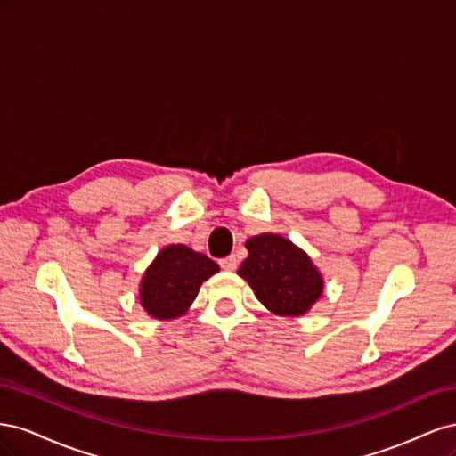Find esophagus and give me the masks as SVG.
<instances>
[{
  "mask_svg": "<svg viewBox=\"0 0 456 456\" xmlns=\"http://www.w3.org/2000/svg\"><path fill=\"white\" fill-rule=\"evenodd\" d=\"M218 265H220V268H223V270L232 272V270H236V266H238V258L233 256V255H230V256L220 258V260H218Z\"/></svg>",
  "mask_w": 456,
  "mask_h": 456,
  "instance_id": "obj_1",
  "label": "esophagus"
}]
</instances>
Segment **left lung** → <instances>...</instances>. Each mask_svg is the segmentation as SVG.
<instances>
[{
	"instance_id": "obj_1",
	"label": "left lung",
	"mask_w": 456,
	"mask_h": 456,
	"mask_svg": "<svg viewBox=\"0 0 456 456\" xmlns=\"http://www.w3.org/2000/svg\"><path fill=\"white\" fill-rule=\"evenodd\" d=\"M247 256L238 273L272 314H306L323 293V278L310 256L278 233H260L245 241Z\"/></svg>"
}]
</instances>
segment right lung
<instances>
[{"label":"right lung","mask_w":456,"mask_h":456,"mask_svg":"<svg viewBox=\"0 0 456 456\" xmlns=\"http://www.w3.org/2000/svg\"><path fill=\"white\" fill-rule=\"evenodd\" d=\"M216 272L215 260L186 245L165 247L142 275L141 305L156 320H175L190 308L201 283Z\"/></svg>","instance_id":"right-lung-1"}]
</instances>
